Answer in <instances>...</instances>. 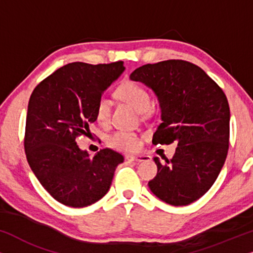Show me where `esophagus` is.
<instances>
[{"instance_id":"1","label":"esophagus","mask_w":253,"mask_h":253,"mask_svg":"<svg viewBox=\"0 0 253 253\" xmlns=\"http://www.w3.org/2000/svg\"><path fill=\"white\" fill-rule=\"evenodd\" d=\"M126 159L127 161H134V162H143V161H150V155H126Z\"/></svg>"}]
</instances>
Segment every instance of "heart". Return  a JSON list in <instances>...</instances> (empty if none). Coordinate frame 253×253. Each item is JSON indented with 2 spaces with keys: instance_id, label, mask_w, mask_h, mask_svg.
<instances>
[{
  "instance_id": "b5f03b06",
  "label": "heart",
  "mask_w": 253,
  "mask_h": 253,
  "mask_svg": "<svg viewBox=\"0 0 253 253\" xmlns=\"http://www.w3.org/2000/svg\"><path fill=\"white\" fill-rule=\"evenodd\" d=\"M115 94L122 101L129 103L139 114H145L151 109L152 99L150 92L143 86L134 82H126L119 86ZM95 117L100 124L108 123L110 117V101L106 96H101L95 106ZM110 146L120 151L132 152L140 146L137 134L130 131H116L108 137Z\"/></svg>"
}]
</instances>
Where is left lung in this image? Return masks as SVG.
Returning a JSON list of instances; mask_svg holds the SVG:
<instances>
[{"instance_id": "obj_1", "label": "left lung", "mask_w": 253, "mask_h": 253, "mask_svg": "<svg viewBox=\"0 0 253 253\" xmlns=\"http://www.w3.org/2000/svg\"><path fill=\"white\" fill-rule=\"evenodd\" d=\"M130 79L143 83L158 98L162 122L152 143L177 144L170 160L153 158L158 174L148 182L151 191L172 206L196 202L211 189L226 161L227 96L203 69L182 60L145 64Z\"/></svg>"}]
</instances>
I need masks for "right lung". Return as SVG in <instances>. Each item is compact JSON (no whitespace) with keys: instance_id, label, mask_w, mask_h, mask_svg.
Wrapping results in <instances>:
<instances>
[{"instance_id":"1","label":"right lung","mask_w":253,"mask_h":253,"mask_svg":"<svg viewBox=\"0 0 253 253\" xmlns=\"http://www.w3.org/2000/svg\"><path fill=\"white\" fill-rule=\"evenodd\" d=\"M124 70L123 62L69 63L31 94L24 141L27 162L46 191L65 206L79 209L101 199L124 161L109 148L91 158L77 145V137L87 136L96 121L98 100Z\"/></svg>"}]
</instances>
